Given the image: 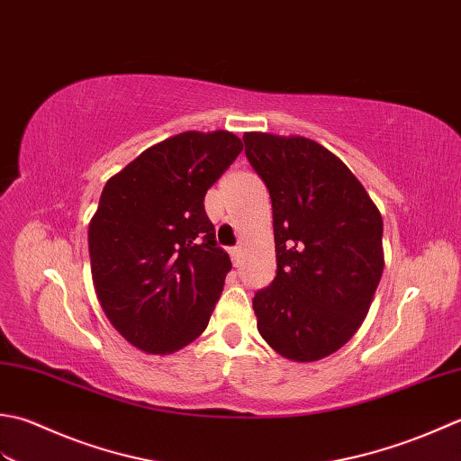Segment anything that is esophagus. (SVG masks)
<instances>
[{
  "mask_svg": "<svg viewBox=\"0 0 461 461\" xmlns=\"http://www.w3.org/2000/svg\"><path fill=\"white\" fill-rule=\"evenodd\" d=\"M240 257H242L240 247H234V249H230V258H232V265H234V267H239V265H240Z\"/></svg>",
  "mask_w": 461,
  "mask_h": 461,
  "instance_id": "34e87169",
  "label": "esophagus"
}]
</instances>
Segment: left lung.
Here are the masks:
<instances>
[{
  "label": "left lung",
  "instance_id": "obj_1",
  "mask_svg": "<svg viewBox=\"0 0 461 461\" xmlns=\"http://www.w3.org/2000/svg\"><path fill=\"white\" fill-rule=\"evenodd\" d=\"M272 201L276 276L252 298L260 336L314 362L340 350L368 314L384 270L382 214L334 153L306 137L244 133Z\"/></svg>",
  "mask_w": 461,
  "mask_h": 461
}]
</instances>
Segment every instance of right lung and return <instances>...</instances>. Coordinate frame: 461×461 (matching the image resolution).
Returning <instances> with one entry per match:
<instances>
[{
    "instance_id": "1",
    "label": "right lung",
    "mask_w": 461,
    "mask_h": 461,
    "mask_svg": "<svg viewBox=\"0 0 461 461\" xmlns=\"http://www.w3.org/2000/svg\"><path fill=\"white\" fill-rule=\"evenodd\" d=\"M242 151L229 131L168 137L111 176L89 224L103 312L139 350L171 354L209 324L230 258L204 194Z\"/></svg>"
}]
</instances>
